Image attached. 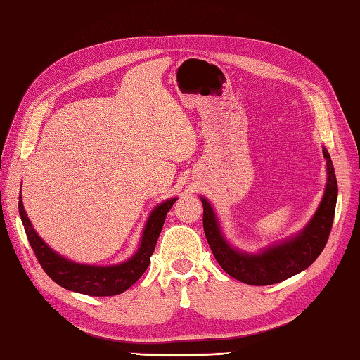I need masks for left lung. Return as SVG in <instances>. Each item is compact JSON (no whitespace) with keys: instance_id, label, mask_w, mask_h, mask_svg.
Returning a JSON list of instances; mask_svg holds the SVG:
<instances>
[{"instance_id":"1","label":"left lung","mask_w":360,"mask_h":360,"mask_svg":"<svg viewBox=\"0 0 360 360\" xmlns=\"http://www.w3.org/2000/svg\"><path fill=\"white\" fill-rule=\"evenodd\" d=\"M323 155L328 166V183L323 200H321L312 221L298 236L285 240L284 244L267 248L259 255L240 253L226 244L221 234V229H219L214 211L211 210L208 200L202 197L205 236H207L211 252L219 266L230 276L252 285L281 283L309 267L323 252L333 229L337 191H339L333 161L326 149H323Z\"/></svg>"}]
</instances>
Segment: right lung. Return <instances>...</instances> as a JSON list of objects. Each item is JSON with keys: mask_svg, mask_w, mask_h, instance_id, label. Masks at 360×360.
Masks as SVG:
<instances>
[{"mask_svg": "<svg viewBox=\"0 0 360 360\" xmlns=\"http://www.w3.org/2000/svg\"><path fill=\"white\" fill-rule=\"evenodd\" d=\"M175 200L177 199L166 200L152 211L143 233L141 245H139L134 258L112 267L84 266V264L71 262L62 258V256H58L34 231L31 222L26 217L21 195L18 199V210L21 222H23L25 231L27 234V240L32 247L35 258L39 259L41 269L45 270L51 280L56 281L65 289L85 293V295L112 297L127 290L146 272V269L149 267L150 256L153 250H155L166 214L172 208Z\"/></svg>", "mask_w": 360, "mask_h": 360, "instance_id": "add662e5", "label": "right lung"}]
</instances>
